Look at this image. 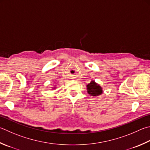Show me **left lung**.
Returning <instances> with one entry per match:
<instances>
[{"instance_id": "8db88e82", "label": "left lung", "mask_w": 150, "mask_h": 150, "mask_svg": "<svg viewBox=\"0 0 150 150\" xmlns=\"http://www.w3.org/2000/svg\"><path fill=\"white\" fill-rule=\"evenodd\" d=\"M87 87V91L89 94H91V96H98L102 93V88L101 86L98 84H97L94 81H92L88 85Z\"/></svg>"}]
</instances>
